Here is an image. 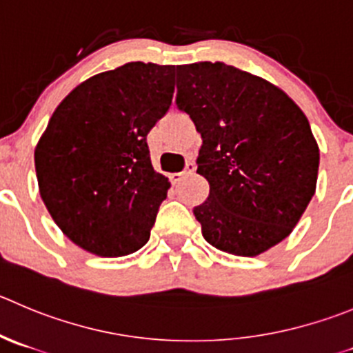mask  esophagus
Wrapping results in <instances>:
<instances>
[{"label": "esophagus", "instance_id": "34e87169", "mask_svg": "<svg viewBox=\"0 0 353 353\" xmlns=\"http://www.w3.org/2000/svg\"><path fill=\"white\" fill-rule=\"evenodd\" d=\"M194 171H196V164H194V163H187L185 170H183L182 173H171V174H170L171 183H179L180 180L185 179V176H189V174H192Z\"/></svg>", "mask_w": 353, "mask_h": 353}]
</instances>
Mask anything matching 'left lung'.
<instances>
[{
	"label": "left lung",
	"instance_id": "8db88e82",
	"mask_svg": "<svg viewBox=\"0 0 353 353\" xmlns=\"http://www.w3.org/2000/svg\"><path fill=\"white\" fill-rule=\"evenodd\" d=\"M176 105L201 135L197 173L210 196L194 208L211 246L256 256L286 239L315 194L319 147L281 88L223 62L176 67Z\"/></svg>",
	"mask_w": 353,
	"mask_h": 353
}]
</instances>
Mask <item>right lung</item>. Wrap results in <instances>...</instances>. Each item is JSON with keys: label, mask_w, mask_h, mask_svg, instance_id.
<instances>
[{"label": "right lung", "mask_w": 353, "mask_h": 353, "mask_svg": "<svg viewBox=\"0 0 353 353\" xmlns=\"http://www.w3.org/2000/svg\"><path fill=\"white\" fill-rule=\"evenodd\" d=\"M174 65L130 62L78 85L34 150L41 199L59 229L103 258L149 241L170 182L154 171L147 133L168 112Z\"/></svg>", "instance_id": "right-lung-1"}]
</instances>
